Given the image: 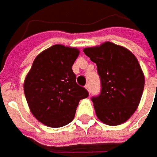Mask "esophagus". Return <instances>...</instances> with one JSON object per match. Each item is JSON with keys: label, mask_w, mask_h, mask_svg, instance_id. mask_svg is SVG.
I'll return each instance as SVG.
<instances>
[{"label": "esophagus", "mask_w": 157, "mask_h": 157, "mask_svg": "<svg viewBox=\"0 0 157 157\" xmlns=\"http://www.w3.org/2000/svg\"><path fill=\"white\" fill-rule=\"evenodd\" d=\"M86 89L88 91V93H90V85L89 84H87L86 86Z\"/></svg>", "instance_id": "esophagus-1"}]
</instances>
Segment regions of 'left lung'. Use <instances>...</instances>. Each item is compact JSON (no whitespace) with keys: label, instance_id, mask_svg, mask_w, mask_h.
<instances>
[{"label":"left lung","instance_id":"1","mask_svg":"<svg viewBox=\"0 0 157 157\" xmlns=\"http://www.w3.org/2000/svg\"><path fill=\"white\" fill-rule=\"evenodd\" d=\"M84 52L97 64L100 77V94L92 98L97 117L109 126L124 123L137 109L144 89V74L137 58L111 42L85 48Z\"/></svg>","mask_w":157,"mask_h":157}]
</instances>
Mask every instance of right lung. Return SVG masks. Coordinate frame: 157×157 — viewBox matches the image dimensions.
<instances>
[{
    "label": "right lung",
    "instance_id": "add662e5",
    "mask_svg": "<svg viewBox=\"0 0 157 157\" xmlns=\"http://www.w3.org/2000/svg\"><path fill=\"white\" fill-rule=\"evenodd\" d=\"M79 55L77 48L55 44L35 58L23 89L28 105L40 122L51 128L69 124L79 100L88 92L76 83L72 65Z\"/></svg>",
    "mask_w": 157,
    "mask_h": 157
}]
</instances>
